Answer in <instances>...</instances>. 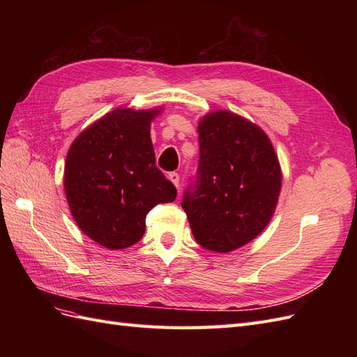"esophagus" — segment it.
Masks as SVG:
<instances>
[{
    "mask_svg": "<svg viewBox=\"0 0 357 357\" xmlns=\"http://www.w3.org/2000/svg\"><path fill=\"white\" fill-rule=\"evenodd\" d=\"M168 178L172 181V185H174L176 188L180 186V176L177 174V172H169L168 174Z\"/></svg>",
    "mask_w": 357,
    "mask_h": 357,
    "instance_id": "1",
    "label": "esophagus"
}]
</instances>
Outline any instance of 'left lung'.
Listing matches in <instances>:
<instances>
[{
	"label": "left lung",
	"mask_w": 357,
	"mask_h": 357,
	"mask_svg": "<svg viewBox=\"0 0 357 357\" xmlns=\"http://www.w3.org/2000/svg\"><path fill=\"white\" fill-rule=\"evenodd\" d=\"M198 134V174L181 207L201 247L228 253L255 240L271 220L282 168L268 135L238 114H205Z\"/></svg>",
	"instance_id": "left-lung-1"
}]
</instances>
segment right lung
I'll return each mask as SVG.
<instances>
[{"label": "right lung", "instance_id": "right-lung-1", "mask_svg": "<svg viewBox=\"0 0 357 357\" xmlns=\"http://www.w3.org/2000/svg\"><path fill=\"white\" fill-rule=\"evenodd\" d=\"M160 109H116L74 139L63 188L79 228L110 250L135 244L155 205L172 202L177 190L155 165L150 122Z\"/></svg>", "mask_w": 357, "mask_h": 357}]
</instances>
